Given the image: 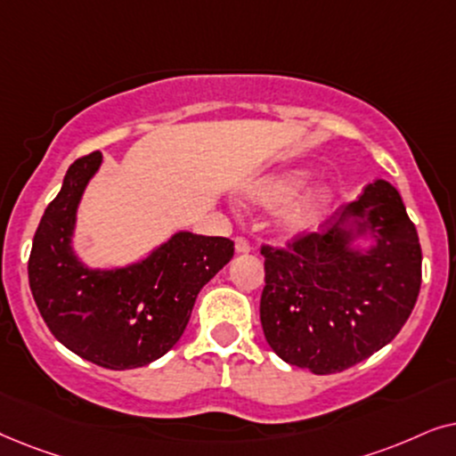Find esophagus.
<instances>
[{
	"label": "esophagus",
	"mask_w": 456,
	"mask_h": 456,
	"mask_svg": "<svg viewBox=\"0 0 456 456\" xmlns=\"http://www.w3.org/2000/svg\"><path fill=\"white\" fill-rule=\"evenodd\" d=\"M235 252H238V254H248V252H250V244H248V240H244V238L235 240Z\"/></svg>",
	"instance_id": "obj_1"
}]
</instances>
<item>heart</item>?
Listing matches in <instances>:
<instances>
[{
	"mask_svg": "<svg viewBox=\"0 0 456 456\" xmlns=\"http://www.w3.org/2000/svg\"><path fill=\"white\" fill-rule=\"evenodd\" d=\"M313 173L305 167H289L260 175L244 187L246 204L254 210L275 212V229L283 240L298 241L311 238L323 227L338 206V190L330 183L308 188Z\"/></svg>",
	"mask_w": 456,
	"mask_h": 456,
	"instance_id": "heart-1",
	"label": "heart"
}]
</instances>
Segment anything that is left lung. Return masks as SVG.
Instances as JSON below:
<instances>
[{
	"instance_id": "1",
	"label": "left lung",
	"mask_w": 456,
	"mask_h": 456,
	"mask_svg": "<svg viewBox=\"0 0 456 456\" xmlns=\"http://www.w3.org/2000/svg\"><path fill=\"white\" fill-rule=\"evenodd\" d=\"M260 323L279 359L330 375L369 359L409 319L421 288V246L396 187H365L325 235L291 250L263 248Z\"/></svg>"
}]
</instances>
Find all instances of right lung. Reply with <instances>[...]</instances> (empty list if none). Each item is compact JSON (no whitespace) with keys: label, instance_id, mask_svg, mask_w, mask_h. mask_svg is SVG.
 <instances>
[{"label":"right lung","instance_id":"obj_1","mask_svg":"<svg viewBox=\"0 0 456 456\" xmlns=\"http://www.w3.org/2000/svg\"><path fill=\"white\" fill-rule=\"evenodd\" d=\"M100 151L78 158L47 206L28 258L33 298L53 338L95 365L125 371L165 356L183 336L200 289L233 258V241L175 232L143 258L91 266L75 232Z\"/></svg>","mask_w":456,"mask_h":456}]
</instances>
